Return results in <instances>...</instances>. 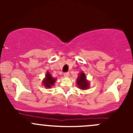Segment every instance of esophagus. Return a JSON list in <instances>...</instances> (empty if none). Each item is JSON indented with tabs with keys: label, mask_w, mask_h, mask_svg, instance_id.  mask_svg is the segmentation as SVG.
I'll return each instance as SVG.
<instances>
[{
	"label": "esophagus",
	"mask_w": 133,
	"mask_h": 133,
	"mask_svg": "<svg viewBox=\"0 0 133 133\" xmlns=\"http://www.w3.org/2000/svg\"><path fill=\"white\" fill-rule=\"evenodd\" d=\"M64 76H65V77H68V76H69V72H65V73H64Z\"/></svg>",
	"instance_id": "34e87169"
}]
</instances>
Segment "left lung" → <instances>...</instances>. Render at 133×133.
I'll return each instance as SVG.
<instances>
[{
	"instance_id": "1",
	"label": "left lung",
	"mask_w": 133,
	"mask_h": 133,
	"mask_svg": "<svg viewBox=\"0 0 133 133\" xmlns=\"http://www.w3.org/2000/svg\"><path fill=\"white\" fill-rule=\"evenodd\" d=\"M77 85L81 89H86L89 88V82L86 80V76L84 73H81L77 78Z\"/></svg>"
}]
</instances>
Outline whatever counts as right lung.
<instances>
[{"instance_id":"obj_1","label":"right lung","mask_w":133,"mask_h":133,"mask_svg":"<svg viewBox=\"0 0 133 133\" xmlns=\"http://www.w3.org/2000/svg\"><path fill=\"white\" fill-rule=\"evenodd\" d=\"M55 81L56 79L53 78L51 76V75L49 74V72H48L46 75H45V78L43 80V84L45 85V88H49L55 84Z\"/></svg>"}]
</instances>
